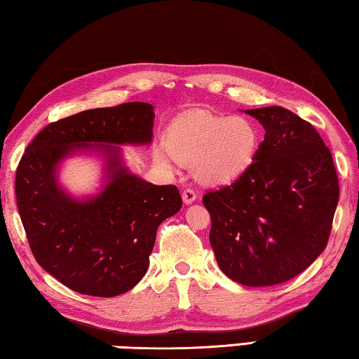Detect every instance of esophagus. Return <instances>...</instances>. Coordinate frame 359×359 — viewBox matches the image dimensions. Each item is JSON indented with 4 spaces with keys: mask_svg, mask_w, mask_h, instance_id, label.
<instances>
[{
    "mask_svg": "<svg viewBox=\"0 0 359 359\" xmlns=\"http://www.w3.org/2000/svg\"><path fill=\"white\" fill-rule=\"evenodd\" d=\"M196 198H198V194H196V191L193 190V188H185V190L182 191V199H184L185 204L194 203V201H196Z\"/></svg>",
    "mask_w": 359,
    "mask_h": 359,
    "instance_id": "obj_1",
    "label": "esophagus"
}]
</instances>
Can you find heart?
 I'll list each match as a JSON object with an SVG mask.
<instances>
[{"instance_id":"heart-1","label":"heart","mask_w":359,"mask_h":359,"mask_svg":"<svg viewBox=\"0 0 359 359\" xmlns=\"http://www.w3.org/2000/svg\"><path fill=\"white\" fill-rule=\"evenodd\" d=\"M258 144V130L250 120L188 112L169 125L168 149L158 150V156L166 160L172 155L194 165L198 177L208 184H226L247 171Z\"/></svg>"}]
</instances>
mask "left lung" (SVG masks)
Here are the masks:
<instances>
[{"instance_id":"8db88e82","label":"left lung","mask_w":359,"mask_h":359,"mask_svg":"<svg viewBox=\"0 0 359 359\" xmlns=\"http://www.w3.org/2000/svg\"><path fill=\"white\" fill-rule=\"evenodd\" d=\"M245 114L263 125L264 141L247 171L203 203L223 274L269 287L301 274L325 250L339 179L331 150L309 121L280 106Z\"/></svg>"}]
</instances>
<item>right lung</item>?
Instances as JSON below:
<instances>
[{"mask_svg":"<svg viewBox=\"0 0 359 359\" xmlns=\"http://www.w3.org/2000/svg\"><path fill=\"white\" fill-rule=\"evenodd\" d=\"M154 118L147 102L90 109L48 123L22 156L15 198L29 248L72 291L112 297L131 290L147 272L158 226L182 208L177 187L149 184L121 165L118 145L150 144ZM74 149H101L107 160L105 188L85 202L56 180L59 161Z\"/></svg>","mask_w":359,"mask_h":359,"instance_id":"1","label":"right lung"}]
</instances>
